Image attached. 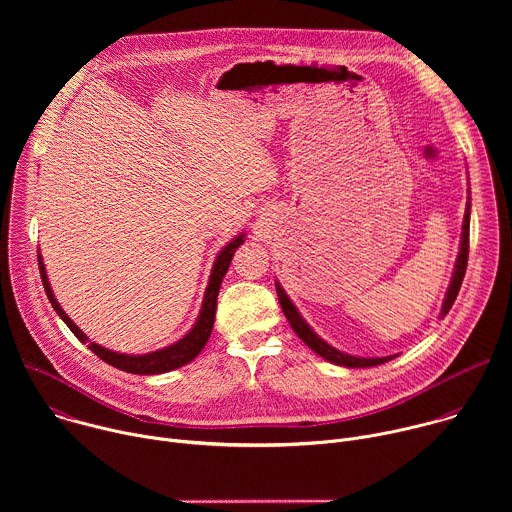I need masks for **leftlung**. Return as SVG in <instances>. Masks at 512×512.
Returning <instances> with one entry per match:
<instances>
[{
  "instance_id": "left-lung-1",
  "label": "left lung",
  "mask_w": 512,
  "mask_h": 512,
  "mask_svg": "<svg viewBox=\"0 0 512 512\" xmlns=\"http://www.w3.org/2000/svg\"><path fill=\"white\" fill-rule=\"evenodd\" d=\"M468 249H470V198L466 204V214H464V225H462V241H460V253L456 259V267H454V275L448 287V294L444 298V306H442V318L450 312V308L454 306L456 298H458V291L462 287L464 275H466V265H468ZM275 289H277V298L281 304V310L289 322V326L294 328V332L322 358H326L332 364H338V367H348V369H364V367H377V364H383L395 356H381V358H364V356H352L346 354L334 346H330L328 342H324L308 324L306 320L300 316V312L296 310V306L291 304V300L287 298V294L283 291V287L275 281Z\"/></svg>"
}]
</instances>
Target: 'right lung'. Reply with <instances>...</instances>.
Listing matches in <instances>:
<instances>
[{"instance_id":"obj_1","label":"right lung","mask_w":512,"mask_h":512,"mask_svg":"<svg viewBox=\"0 0 512 512\" xmlns=\"http://www.w3.org/2000/svg\"><path fill=\"white\" fill-rule=\"evenodd\" d=\"M245 241V235H239L235 237L221 253H218L214 265H212V271H210V279H208V287L204 291V300H202V308H200V314L196 318V324L192 326V330L180 338L178 342L170 344V346H164L156 352H148V354H123V352H113L109 348H103L101 344L97 342H91L83 330L72 322L64 310L60 308V304L56 302L54 294H52V287L48 283V275H46V267H44V261H42V255H38V267H40V277H42V285H44V291L46 296L52 304V308L56 310V314L62 318V322L72 330V334H75L81 342H85L101 360H105L107 364H111V367L119 369V371H125V373H133V375H160V373H168V371H174V369H180L184 367V364H188L190 360H194L198 356V352L204 348V344L208 342V336L212 332V324H214V314H216V298H218V289H221V283H223V277L225 273L229 271V265H231V259L235 255V251L243 245Z\"/></svg>"}]
</instances>
